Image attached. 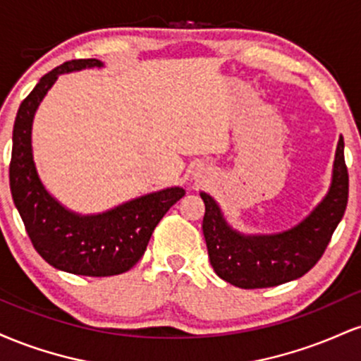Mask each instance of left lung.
Returning <instances> with one entry per match:
<instances>
[{"label":"left lung","mask_w":361,"mask_h":361,"mask_svg":"<svg viewBox=\"0 0 361 361\" xmlns=\"http://www.w3.org/2000/svg\"><path fill=\"white\" fill-rule=\"evenodd\" d=\"M345 140L339 137L333 183L317 209L293 229L276 235H241L227 226L212 197L205 204L204 229L210 264L222 280L239 288H267L300 279L324 255L348 204Z\"/></svg>","instance_id":"8db88e82"}]
</instances>
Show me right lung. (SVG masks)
I'll return each mask as SVG.
<instances>
[{
    "instance_id": "add662e5",
    "label": "right lung",
    "mask_w": 361,
    "mask_h": 361,
    "mask_svg": "<svg viewBox=\"0 0 361 361\" xmlns=\"http://www.w3.org/2000/svg\"><path fill=\"white\" fill-rule=\"evenodd\" d=\"M102 66L98 59H74L40 78L16 114L10 161L11 197L35 251L57 270L85 276H111L130 270L142 258L164 214L185 197V190L176 186L110 212L81 217L45 192L32 157V120L37 106L59 74Z\"/></svg>"
}]
</instances>
